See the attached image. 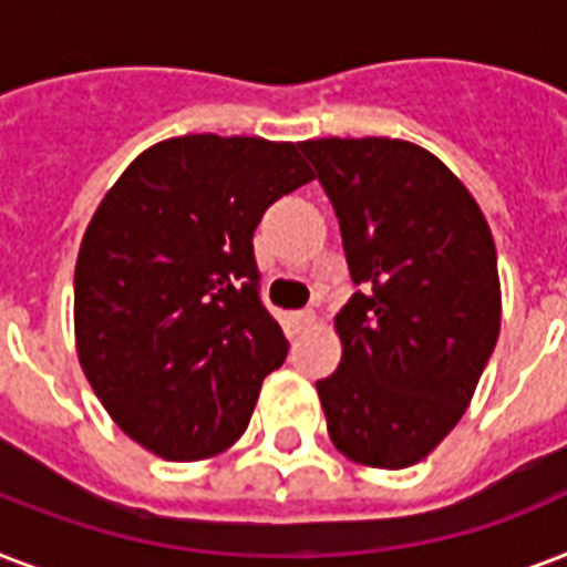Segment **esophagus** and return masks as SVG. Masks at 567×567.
I'll use <instances>...</instances> for the list:
<instances>
[{
	"mask_svg": "<svg viewBox=\"0 0 567 567\" xmlns=\"http://www.w3.org/2000/svg\"><path fill=\"white\" fill-rule=\"evenodd\" d=\"M315 323V311L311 309H302V311H291V327L300 332V329L311 327Z\"/></svg>",
	"mask_w": 567,
	"mask_h": 567,
	"instance_id": "1",
	"label": "esophagus"
}]
</instances>
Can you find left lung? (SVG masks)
I'll use <instances>...</instances> for the list:
<instances>
[{"instance_id":"1","label":"left lung","mask_w":567,"mask_h":567,"mask_svg":"<svg viewBox=\"0 0 567 567\" xmlns=\"http://www.w3.org/2000/svg\"><path fill=\"white\" fill-rule=\"evenodd\" d=\"M315 164L362 288L320 379L329 439L359 465L409 467L465 414L501 332L497 249L480 205L432 153L394 137H320Z\"/></svg>"}]
</instances>
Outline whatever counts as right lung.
<instances>
[{
    "label": "right lung",
    "mask_w": 567,
    "mask_h": 567,
    "mask_svg": "<svg viewBox=\"0 0 567 567\" xmlns=\"http://www.w3.org/2000/svg\"><path fill=\"white\" fill-rule=\"evenodd\" d=\"M311 179L297 144L171 137L93 214L75 261V350L114 423L155 456H217L247 430L288 355L252 231Z\"/></svg>",
    "instance_id": "add662e5"
}]
</instances>
